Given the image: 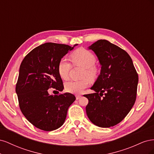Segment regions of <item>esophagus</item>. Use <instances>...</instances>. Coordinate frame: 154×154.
Wrapping results in <instances>:
<instances>
[{"instance_id": "esophagus-1", "label": "esophagus", "mask_w": 154, "mask_h": 154, "mask_svg": "<svg viewBox=\"0 0 154 154\" xmlns=\"http://www.w3.org/2000/svg\"><path fill=\"white\" fill-rule=\"evenodd\" d=\"M81 97H82V96H81V95H79V94L76 95V100H79V99Z\"/></svg>"}]
</instances>
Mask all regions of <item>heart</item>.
Segmentation results:
<instances>
[{"mask_svg":"<svg viewBox=\"0 0 154 154\" xmlns=\"http://www.w3.org/2000/svg\"><path fill=\"white\" fill-rule=\"evenodd\" d=\"M71 62L74 66L83 67L82 77H88L91 80L96 78L98 69L96 66V58L92 52L84 48H79L74 51L70 56ZM71 69V64L66 58H62L58 64L59 75L63 80H67ZM85 78L80 80L70 81L66 83L65 89L72 94H80L89 85V80Z\"/></svg>","mask_w":154,"mask_h":154,"instance_id":"obj_1","label":"heart"}]
</instances>
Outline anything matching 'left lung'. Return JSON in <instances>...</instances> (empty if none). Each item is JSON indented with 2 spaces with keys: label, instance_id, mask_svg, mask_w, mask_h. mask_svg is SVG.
Listing matches in <instances>:
<instances>
[{
  "label": "left lung",
  "instance_id": "8db88e82",
  "mask_svg": "<svg viewBox=\"0 0 154 154\" xmlns=\"http://www.w3.org/2000/svg\"><path fill=\"white\" fill-rule=\"evenodd\" d=\"M101 65L100 76L84 94L88 100L86 112L91 122L102 128L119 123L127 116L136 100L138 74L132 58L125 50L106 40H99L90 47Z\"/></svg>",
  "mask_w": 154,
  "mask_h": 154
}]
</instances>
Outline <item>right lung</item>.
I'll return each instance as SVG.
<instances>
[{
	"label": "right lung",
	"instance_id": "right-lung-1",
	"mask_svg": "<svg viewBox=\"0 0 154 154\" xmlns=\"http://www.w3.org/2000/svg\"><path fill=\"white\" fill-rule=\"evenodd\" d=\"M73 48L66 44L45 43L30 51L20 64L15 88L20 109L32 125L44 131L61 127L69 106L76 100L71 93L49 95L48 91L51 88L63 91L58 64Z\"/></svg>",
	"mask_w": 154,
	"mask_h": 154
}]
</instances>
